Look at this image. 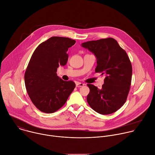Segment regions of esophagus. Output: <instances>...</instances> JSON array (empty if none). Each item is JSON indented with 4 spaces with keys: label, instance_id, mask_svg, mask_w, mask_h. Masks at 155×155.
Listing matches in <instances>:
<instances>
[{
    "label": "esophagus",
    "instance_id": "esophagus-1",
    "mask_svg": "<svg viewBox=\"0 0 155 155\" xmlns=\"http://www.w3.org/2000/svg\"><path fill=\"white\" fill-rule=\"evenodd\" d=\"M84 84H83V83H81V82H77L76 84V87H82V86H84Z\"/></svg>",
    "mask_w": 155,
    "mask_h": 155
}]
</instances>
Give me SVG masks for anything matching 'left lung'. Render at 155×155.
Masks as SVG:
<instances>
[{
  "mask_svg": "<svg viewBox=\"0 0 155 155\" xmlns=\"http://www.w3.org/2000/svg\"><path fill=\"white\" fill-rule=\"evenodd\" d=\"M81 46L96 56L95 72L106 76L101 89L87 84L90 88L87 103L100 114H112L127 101L132 78L131 61L126 51L112 38L87 41Z\"/></svg>",
  "mask_w": 155,
  "mask_h": 155,
  "instance_id": "left-lung-1",
  "label": "left lung"
}]
</instances>
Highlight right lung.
<instances>
[{
	"label": "right lung",
	"mask_w": 155,
	"mask_h": 155,
	"mask_svg": "<svg viewBox=\"0 0 155 155\" xmlns=\"http://www.w3.org/2000/svg\"><path fill=\"white\" fill-rule=\"evenodd\" d=\"M75 43L69 38L51 37L30 58L24 74L25 88L33 104L43 112L51 114L60 109L76 87L73 81H65L56 73L59 65L67 64V52Z\"/></svg>",
	"instance_id": "right-lung-1"
}]
</instances>
